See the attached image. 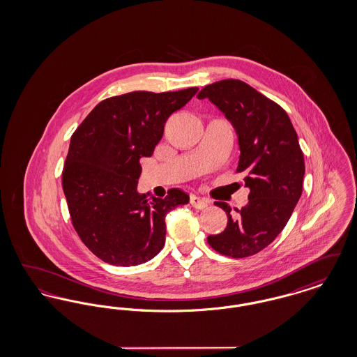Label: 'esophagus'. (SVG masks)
I'll use <instances>...</instances> for the list:
<instances>
[{"label":"esophagus","instance_id":"34e87169","mask_svg":"<svg viewBox=\"0 0 357 357\" xmlns=\"http://www.w3.org/2000/svg\"><path fill=\"white\" fill-rule=\"evenodd\" d=\"M190 204L192 207H195V208H199V210H202L204 207H207L208 206V201L207 199H204V198H201V197H197V195H192L191 198H190Z\"/></svg>","mask_w":357,"mask_h":357}]
</instances>
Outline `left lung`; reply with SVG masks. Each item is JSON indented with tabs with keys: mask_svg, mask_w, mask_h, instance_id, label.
Returning <instances> with one entry per match:
<instances>
[{
	"mask_svg": "<svg viewBox=\"0 0 357 357\" xmlns=\"http://www.w3.org/2000/svg\"><path fill=\"white\" fill-rule=\"evenodd\" d=\"M198 99L215 104L236 128L237 172L250 188L249 204L236 210L237 217L226 202H215L226 211L227 226L207 242L227 257L255 255L282 231L303 194L305 163L296 130L277 102L241 80L206 85Z\"/></svg>",
	"mask_w": 357,
	"mask_h": 357,
	"instance_id": "obj_1",
	"label": "left lung"
}]
</instances>
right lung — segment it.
Here are the masks:
<instances>
[{"instance_id":"right-lung-1","label":"right lung","mask_w":357,"mask_h":357,"mask_svg":"<svg viewBox=\"0 0 357 357\" xmlns=\"http://www.w3.org/2000/svg\"><path fill=\"white\" fill-rule=\"evenodd\" d=\"M198 92L135 91L99 102L70 137L63 190L72 225L102 261L136 266L165 246L166 215L190 197L171 188L165 198L137 192L140 158H149L165 123Z\"/></svg>"}]
</instances>
